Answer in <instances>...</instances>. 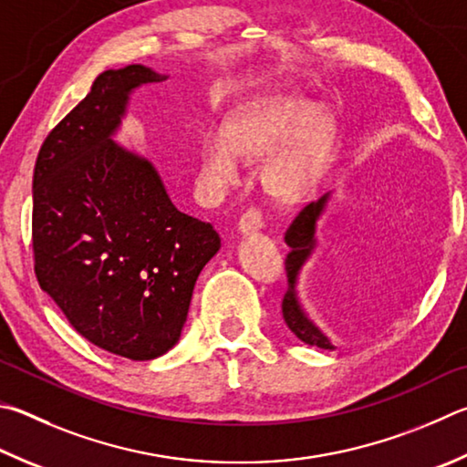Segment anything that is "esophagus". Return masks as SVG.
<instances>
[{"label":"esophagus","mask_w":467,"mask_h":467,"mask_svg":"<svg viewBox=\"0 0 467 467\" xmlns=\"http://www.w3.org/2000/svg\"><path fill=\"white\" fill-rule=\"evenodd\" d=\"M261 226H263V220H261V214H259L257 210H247V212H244V214L241 216V220H239V233H241L243 236L259 233Z\"/></svg>","instance_id":"34e87169"}]
</instances>
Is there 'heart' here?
<instances>
[{
	"instance_id": "1",
	"label": "heart",
	"mask_w": 467,
	"mask_h": 467,
	"mask_svg": "<svg viewBox=\"0 0 467 467\" xmlns=\"http://www.w3.org/2000/svg\"><path fill=\"white\" fill-rule=\"evenodd\" d=\"M337 137L335 114L304 96H275L206 130L200 145V182L210 193L231 188L241 161L265 157L261 182L279 200L306 196L320 180Z\"/></svg>"
}]
</instances>
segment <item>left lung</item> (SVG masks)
I'll return each instance as SVG.
<instances>
[{
  "label": "left lung",
  "instance_id": "1",
  "mask_svg": "<svg viewBox=\"0 0 467 467\" xmlns=\"http://www.w3.org/2000/svg\"><path fill=\"white\" fill-rule=\"evenodd\" d=\"M333 192H328L317 202H310L306 208L300 210V214L294 218V223L285 231V244L290 247V253L285 257V271H287V292L282 302V312L287 328L300 338L302 343L318 349L335 351V345L330 338L322 333L320 327L310 318L306 308L302 306L298 294V279L306 261L315 253L318 239H317V224L320 216L327 212Z\"/></svg>",
  "mask_w": 467,
  "mask_h": 467
}]
</instances>
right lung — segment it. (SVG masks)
<instances>
[{
	"mask_svg": "<svg viewBox=\"0 0 467 467\" xmlns=\"http://www.w3.org/2000/svg\"><path fill=\"white\" fill-rule=\"evenodd\" d=\"M145 65L98 75L40 147L32 180L34 271L67 322L132 361L180 341L212 224L171 202L155 163L116 142L137 89L167 81Z\"/></svg>",
	"mask_w": 467,
	"mask_h": 467,
	"instance_id": "obj_1",
	"label": "right lung"
}]
</instances>
